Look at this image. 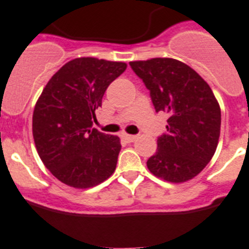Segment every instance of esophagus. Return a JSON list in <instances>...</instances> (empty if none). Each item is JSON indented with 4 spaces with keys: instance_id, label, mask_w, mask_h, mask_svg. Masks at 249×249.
Wrapping results in <instances>:
<instances>
[{
    "instance_id": "esophagus-1",
    "label": "esophagus",
    "mask_w": 249,
    "mask_h": 249,
    "mask_svg": "<svg viewBox=\"0 0 249 249\" xmlns=\"http://www.w3.org/2000/svg\"><path fill=\"white\" fill-rule=\"evenodd\" d=\"M122 139L124 140L126 142H133V141L137 139V136H135V135H128V133H123Z\"/></svg>"
}]
</instances>
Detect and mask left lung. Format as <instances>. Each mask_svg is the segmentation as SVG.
<instances>
[{
    "label": "left lung",
    "mask_w": 249,
    "mask_h": 249,
    "mask_svg": "<svg viewBox=\"0 0 249 249\" xmlns=\"http://www.w3.org/2000/svg\"><path fill=\"white\" fill-rule=\"evenodd\" d=\"M150 90L157 112L169 114L166 131L147 168L158 178L183 183L207 165L220 136V106L209 84L194 69L174 58L129 62Z\"/></svg>",
    "instance_id": "obj_1"
}]
</instances>
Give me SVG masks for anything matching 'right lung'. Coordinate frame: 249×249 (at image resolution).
Segmentation results:
<instances>
[{"label": "right lung", "instance_id": "obj_1", "mask_svg": "<svg viewBox=\"0 0 249 249\" xmlns=\"http://www.w3.org/2000/svg\"><path fill=\"white\" fill-rule=\"evenodd\" d=\"M126 69L124 62L75 58L43 89L33 113V137L43 164L62 183L90 188L114 173L120 139L91 126L107 88Z\"/></svg>", "mask_w": 249, "mask_h": 249}]
</instances>
